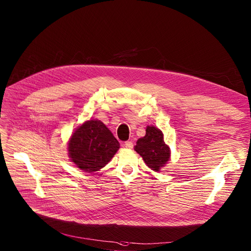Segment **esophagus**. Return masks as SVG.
<instances>
[{
	"mask_svg": "<svg viewBox=\"0 0 251 251\" xmlns=\"http://www.w3.org/2000/svg\"><path fill=\"white\" fill-rule=\"evenodd\" d=\"M125 147L126 149H132V147H134V144H132L131 141H127L125 143Z\"/></svg>",
	"mask_w": 251,
	"mask_h": 251,
	"instance_id": "1",
	"label": "esophagus"
}]
</instances>
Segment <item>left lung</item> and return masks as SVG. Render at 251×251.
<instances>
[{"instance_id": "8db88e82", "label": "left lung", "mask_w": 251, "mask_h": 251, "mask_svg": "<svg viewBox=\"0 0 251 251\" xmlns=\"http://www.w3.org/2000/svg\"><path fill=\"white\" fill-rule=\"evenodd\" d=\"M135 151L140 154L146 165L159 172L170 160L171 151L165 144L163 132L154 126L146 127V135L137 141Z\"/></svg>"}]
</instances>
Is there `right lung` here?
I'll return each instance as SVG.
<instances>
[{
	"label": "right lung",
	"mask_w": 251,
	"mask_h": 251,
	"mask_svg": "<svg viewBox=\"0 0 251 251\" xmlns=\"http://www.w3.org/2000/svg\"><path fill=\"white\" fill-rule=\"evenodd\" d=\"M120 143L99 120L86 121L69 139L68 154L76 167L93 173L104 167L120 149Z\"/></svg>",
	"instance_id": "obj_1"
}]
</instances>
